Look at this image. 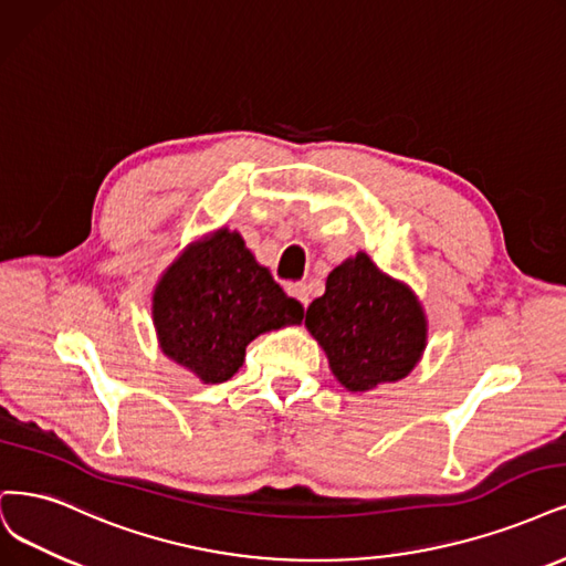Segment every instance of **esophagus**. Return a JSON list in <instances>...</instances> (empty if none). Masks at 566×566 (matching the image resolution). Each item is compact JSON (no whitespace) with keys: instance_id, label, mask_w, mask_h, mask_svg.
<instances>
[{"instance_id":"1","label":"esophagus","mask_w":566,"mask_h":566,"mask_svg":"<svg viewBox=\"0 0 566 566\" xmlns=\"http://www.w3.org/2000/svg\"><path fill=\"white\" fill-rule=\"evenodd\" d=\"M287 292H290V295L292 297H297L304 306L308 304V290H306V285L304 283H295V285H290L287 287Z\"/></svg>"}]
</instances>
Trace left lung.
I'll return each instance as SVG.
<instances>
[{
  "label": "left lung",
  "instance_id": "1",
  "mask_svg": "<svg viewBox=\"0 0 566 566\" xmlns=\"http://www.w3.org/2000/svg\"><path fill=\"white\" fill-rule=\"evenodd\" d=\"M304 325L348 391H369L412 373L426 346V318L415 292L381 274L365 252L327 276Z\"/></svg>",
  "mask_w": 566,
  "mask_h": 566
}]
</instances>
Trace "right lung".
<instances>
[{
    "mask_svg": "<svg viewBox=\"0 0 566 566\" xmlns=\"http://www.w3.org/2000/svg\"><path fill=\"white\" fill-rule=\"evenodd\" d=\"M302 316L304 306L227 229L189 245L154 290L161 350L206 384L231 379L252 339Z\"/></svg>",
    "mask_w": 566,
    "mask_h": 566,
    "instance_id": "add662e5",
    "label": "right lung"
}]
</instances>
